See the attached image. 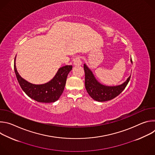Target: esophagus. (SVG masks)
Here are the masks:
<instances>
[{"instance_id":"1","label":"esophagus","mask_w":155,"mask_h":155,"mask_svg":"<svg viewBox=\"0 0 155 155\" xmlns=\"http://www.w3.org/2000/svg\"><path fill=\"white\" fill-rule=\"evenodd\" d=\"M73 61H74V65H75V66H79L80 65H81V59H80V57L79 56H77V57H75L74 59H73Z\"/></svg>"}]
</instances>
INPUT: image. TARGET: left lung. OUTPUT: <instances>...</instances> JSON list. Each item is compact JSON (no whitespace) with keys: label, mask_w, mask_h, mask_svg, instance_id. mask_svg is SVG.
Wrapping results in <instances>:
<instances>
[{"label":"left lung","mask_w":155,"mask_h":155,"mask_svg":"<svg viewBox=\"0 0 155 155\" xmlns=\"http://www.w3.org/2000/svg\"><path fill=\"white\" fill-rule=\"evenodd\" d=\"M130 62L132 64V59ZM85 73V87L89 95L95 101L105 102L112 100L118 96L126 87L130 78V75L121 84L117 86H106L99 83L94 77L92 71L84 64Z\"/></svg>","instance_id":"1"}]
</instances>
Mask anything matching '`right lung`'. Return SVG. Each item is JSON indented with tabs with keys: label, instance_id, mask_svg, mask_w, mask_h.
<instances>
[{
	"label": "right lung",
	"instance_id": "obj_1",
	"mask_svg": "<svg viewBox=\"0 0 155 155\" xmlns=\"http://www.w3.org/2000/svg\"><path fill=\"white\" fill-rule=\"evenodd\" d=\"M16 57L14 62V70L18 83L23 91L31 99L43 103L54 102L58 101L64 91L66 79L72 71V65H65L59 68L54 77L48 82L35 84L28 82L22 78L17 71Z\"/></svg>",
	"mask_w": 155,
	"mask_h": 155
}]
</instances>
